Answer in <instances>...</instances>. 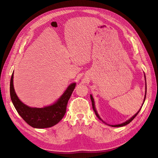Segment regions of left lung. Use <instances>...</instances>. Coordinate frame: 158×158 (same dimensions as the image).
<instances>
[{
    "label": "left lung",
    "mask_w": 158,
    "mask_h": 158,
    "mask_svg": "<svg viewBox=\"0 0 158 158\" xmlns=\"http://www.w3.org/2000/svg\"><path fill=\"white\" fill-rule=\"evenodd\" d=\"M145 74V73H144ZM145 98H144V100H143V104H142V106H143V103H144V102H145V98H146V94H147V84H146V77H145ZM91 102H92V106H93V110H94V112H95V114H96V116L100 120H102V121L103 122V123H106V122H104L103 120L101 119V118L100 117V116L98 115V112H97V111H96V108H95V106H94V98H93V96L91 94ZM142 106H141V107H142ZM141 107L140 108V109L138 110V112H137L136 114H135L132 118H131L129 119H128L127 120V121H126L125 122H124V123H121V124H118V125H110V126H111V127H123V126H125V125H127V124H129V123H131L132 120L134 119V118L136 117L137 115H138V114L139 113V112L140 111V110H141Z\"/></svg>",
    "instance_id": "obj_1"
}]
</instances>
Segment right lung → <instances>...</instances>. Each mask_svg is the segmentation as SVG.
I'll return each mask as SVG.
<instances>
[{
  "label": "right lung",
  "mask_w": 158,
  "mask_h": 158,
  "mask_svg": "<svg viewBox=\"0 0 158 158\" xmlns=\"http://www.w3.org/2000/svg\"><path fill=\"white\" fill-rule=\"evenodd\" d=\"M76 86V83L69 85L61 97L50 106L34 108L27 106L17 97L13 87V73L10 80V96L15 108L19 115L30 126L36 129L49 128L57 124L64 116L67 105Z\"/></svg>",
  "instance_id": "add662e5"
}]
</instances>
